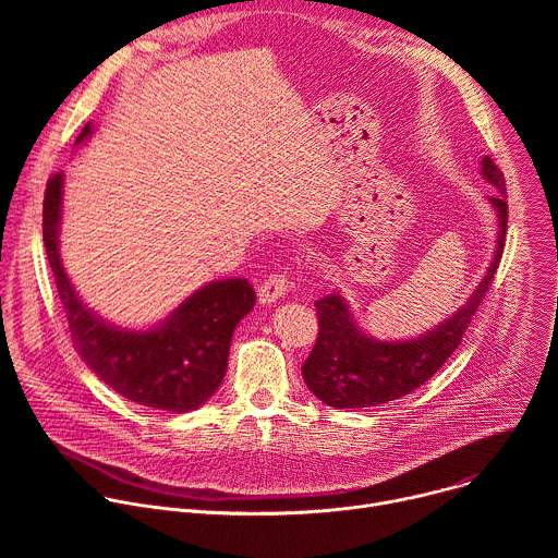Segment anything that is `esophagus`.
Returning a JSON list of instances; mask_svg holds the SVG:
<instances>
[{"label":"esophagus","instance_id":"1","mask_svg":"<svg viewBox=\"0 0 558 558\" xmlns=\"http://www.w3.org/2000/svg\"><path fill=\"white\" fill-rule=\"evenodd\" d=\"M287 293V278L280 274H271L260 287H258V300L260 304H274Z\"/></svg>","mask_w":558,"mask_h":558}]
</instances>
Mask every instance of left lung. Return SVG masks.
<instances>
[{
  "label": "left lung",
  "instance_id": "8db88e82",
  "mask_svg": "<svg viewBox=\"0 0 558 558\" xmlns=\"http://www.w3.org/2000/svg\"><path fill=\"white\" fill-rule=\"evenodd\" d=\"M482 174L499 190V194L488 198L495 207L499 229L495 256L482 282L476 284L465 304L435 329L411 340L392 342H381L364 333L340 291L317 300L315 311L320 317V331H317L313 351L302 364V377L317 400L333 409H368L400 400L428 381L454 349H459L472 315L480 308L497 274L506 247V181L490 156L482 158Z\"/></svg>",
  "mask_w": 558,
  "mask_h": 558
}]
</instances>
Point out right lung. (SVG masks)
<instances>
[{
	"mask_svg": "<svg viewBox=\"0 0 558 558\" xmlns=\"http://www.w3.org/2000/svg\"><path fill=\"white\" fill-rule=\"evenodd\" d=\"M90 134L88 123L74 145ZM61 196L63 174H54L44 196V245L78 355L125 400L170 413L196 411L220 386L231 336L254 308L256 291L245 278L214 280L185 298L163 323L145 331L114 327L84 304L63 269Z\"/></svg>",
	"mask_w": 558,
	"mask_h": 558,
	"instance_id": "add662e5",
	"label": "right lung"
}]
</instances>
